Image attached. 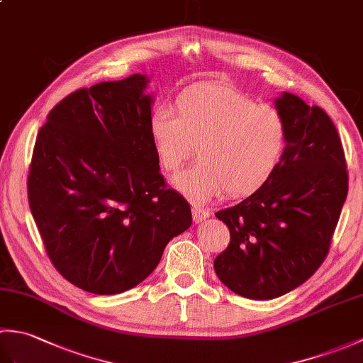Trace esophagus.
Returning <instances> with one entry per match:
<instances>
[{"instance_id": "esophagus-1", "label": "esophagus", "mask_w": 363, "mask_h": 363, "mask_svg": "<svg viewBox=\"0 0 363 363\" xmlns=\"http://www.w3.org/2000/svg\"><path fill=\"white\" fill-rule=\"evenodd\" d=\"M191 215H194V221L195 223H201L206 218L211 217V212L207 211V209H203V207L194 206V209H191Z\"/></svg>"}]
</instances>
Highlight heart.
Instances as JSON below:
<instances>
[{"label":"heart","mask_w":363,"mask_h":363,"mask_svg":"<svg viewBox=\"0 0 363 363\" xmlns=\"http://www.w3.org/2000/svg\"><path fill=\"white\" fill-rule=\"evenodd\" d=\"M176 115L159 112L150 123L160 167L179 169L196 150L201 157L174 177V187L195 203L223 191L245 198L267 186L287 146V125L274 107L221 84H196L176 98ZM200 148H197V145Z\"/></svg>","instance_id":"b5f03b06"}]
</instances>
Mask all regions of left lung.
<instances>
[{"mask_svg":"<svg viewBox=\"0 0 363 363\" xmlns=\"http://www.w3.org/2000/svg\"><path fill=\"white\" fill-rule=\"evenodd\" d=\"M287 146L267 186L215 213L230 234L213 262L220 281L250 299H273L317 272L348 195L342 140L329 115L296 95L274 99Z\"/></svg>","mask_w":363,"mask_h":363,"instance_id":"left-lung-1","label":"left lung"}]
</instances>
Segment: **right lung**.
I'll return each mask as SVG.
<instances>
[{
    "label": "right lung",
    "instance_id": "right-lung-1",
    "mask_svg": "<svg viewBox=\"0 0 363 363\" xmlns=\"http://www.w3.org/2000/svg\"><path fill=\"white\" fill-rule=\"evenodd\" d=\"M148 82L137 73L76 90L37 134L30 213L57 272L95 295L145 281L191 225L189 203L159 173Z\"/></svg>",
    "mask_w": 363,
    "mask_h": 363
}]
</instances>
